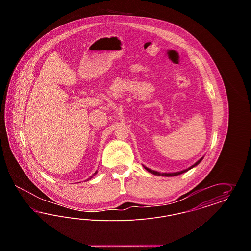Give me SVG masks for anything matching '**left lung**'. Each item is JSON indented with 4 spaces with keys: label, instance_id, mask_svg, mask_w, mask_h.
I'll return each mask as SVG.
<instances>
[{
    "label": "left lung",
    "instance_id": "left-lung-1",
    "mask_svg": "<svg viewBox=\"0 0 251 251\" xmlns=\"http://www.w3.org/2000/svg\"><path fill=\"white\" fill-rule=\"evenodd\" d=\"M203 158L201 159H200L196 164H194L192 167H189L188 169H185V170H182V171H179V172H175V173H159V172H157V171H154V170H151V169H150V168H148V167H145V168L149 171V172H151V173H152V174H154V175H162V176H165V177H172V176H177V175H179V174H181V173H184V172H186V171H188L189 169H191L192 167H195V166H197V165H199L201 162V160H202Z\"/></svg>",
    "mask_w": 251,
    "mask_h": 251
}]
</instances>
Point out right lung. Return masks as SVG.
<instances>
[{
    "label": "right lung",
    "mask_w": 251,
    "mask_h": 251,
    "mask_svg": "<svg viewBox=\"0 0 251 251\" xmlns=\"http://www.w3.org/2000/svg\"><path fill=\"white\" fill-rule=\"evenodd\" d=\"M97 172H98V171H96L95 173H94V175H95V174H97ZM94 175H93V176H94ZM93 176H92V177H93ZM92 177H90V179H91V178H92Z\"/></svg>",
    "instance_id": "obj_1"
}]
</instances>
